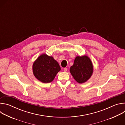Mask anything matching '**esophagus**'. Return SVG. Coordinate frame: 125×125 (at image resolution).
Returning a JSON list of instances; mask_svg holds the SVG:
<instances>
[{
    "label": "esophagus",
    "mask_w": 125,
    "mask_h": 125,
    "mask_svg": "<svg viewBox=\"0 0 125 125\" xmlns=\"http://www.w3.org/2000/svg\"><path fill=\"white\" fill-rule=\"evenodd\" d=\"M67 68H65L64 69V72H67Z\"/></svg>",
    "instance_id": "34e87169"
}]
</instances>
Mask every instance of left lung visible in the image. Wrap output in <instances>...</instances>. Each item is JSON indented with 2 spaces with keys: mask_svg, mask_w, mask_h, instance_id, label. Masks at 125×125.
Segmentation results:
<instances>
[{
  "mask_svg": "<svg viewBox=\"0 0 125 125\" xmlns=\"http://www.w3.org/2000/svg\"><path fill=\"white\" fill-rule=\"evenodd\" d=\"M93 63L87 55L76 56L74 64L70 69L71 75L79 83H84L90 79L93 75Z\"/></svg>",
  "mask_w": 125,
  "mask_h": 125,
  "instance_id": "obj_1",
  "label": "left lung"
}]
</instances>
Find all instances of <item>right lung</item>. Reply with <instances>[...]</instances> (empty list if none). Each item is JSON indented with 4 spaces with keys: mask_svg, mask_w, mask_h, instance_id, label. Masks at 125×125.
<instances>
[{
    "mask_svg": "<svg viewBox=\"0 0 125 125\" xmlns=\"http://www.w3.org/2000/svg\"><path fill=\"white\" fill-rule=\"evenodd\" d=\"M60 70L58 63L45 53L39 56L32 64L33 75L43 83L51 82Z\"/></svg>",
    "mask_w": 125,
    "mask_h": 125,
    "instance_id": "add662e5",
    "label": "right lung"
}]
</instances>
